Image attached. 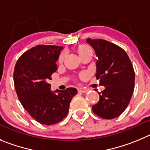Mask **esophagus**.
<instances>
[{
  "label": "esophagus",
  "instance_id": "1",
  "mask_svg": "<svg viewBox=\"0 0 150 150\" xmlns=\"http://www.w3.org/2000/svg\"><path fill=\"white\" fill-rule=\"evenodd\" d=\"M78 91L79 92H82V93H86V92H88V89H86V88H78Z\"/></svg>",
  "mask_w": 150,
  "mask_h": 150
}]
</instances>
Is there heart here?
I'll use <instances>...</instances> for the list:
<instances>
[{
    "label": "heart",
    "mask_w": 150,
    "mask_h": 150,
    "mask_svg": "<svg viewBox=\"0 0 150 150\" xmlns=\"http://www.w3.org/2000/svg\"><path fill=\"white\" fill-rule=\"evenodd\" d=\"M78 52L79 54V55L81 56V58L83 57V56L86 55V54H89V53H92V50L87 45H85V44H82V45H80L78 47ZM64 56H65V53H61V55L59 56V58H58V61L60 63L64 61Z\"/></svg>",
    "instance_id": "heart-1"
}]
</instances>
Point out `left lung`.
<instances>
[{"label": "left lung", "mask_w": 150, "mask_h": 150, "mask_svg": "<svg viewBox=\"0 0 150 150\" xmlns=\"http://www.w3.org/2000/svg\"><path fill=\"white\" fill-rule=\"evenodd\" d=\"M96 52V74L104 90L98 92L100 99L92 111L104 119L121 115L128 106L135 86V72L128 54L117 46L103 39L87 38Z\"/></svg>", "instance_id": "left-lung-1"}]
</instances>
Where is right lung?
Instances as JSON below:
<instances>
[{"mask_svg": "<svg viewBox=\"0 0 150 150\" xmlns=\"http://www.w3.org/2000/svg\"><path fill=\"white\" fill-rule=\"evenodd\" d=\"M63 47L38 45L18 58L13 78L18 99L23 108L41 124L52 125L62 121L69 112V103L77 94L75 88L50 89L48 83L57 70Z\"/></svg>", "mask_w": 150, "mask_h": 150, "instance_id": "right-lung-1", "label": "right lung"}]
</instances>
